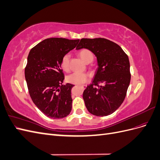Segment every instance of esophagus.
Instances as JSON below:
<instances>
[{
	"mask_svg": "<svg viewBox=\"0 0 160 160\" xmlns=\"http://www.w3.org/2000/svg\"><path fill=\"white\" fill-rule=\"evenodd\" d=\"M81 88H83V89H85V88H86V86H85V85H82V86H81Z\"/></svg>",
	"mask_w": 160,
	"mask_h": 160,
	"instance_id": "1",
	"label": "esophagus"
}]
</instances>
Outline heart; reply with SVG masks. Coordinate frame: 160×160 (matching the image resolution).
<instances>
[{"instance_id":"b5f03b06","label":"heart","mask_w":160,"mask_h":160,"mask_svg":"<svg viewBox=\"0 0 160 160\" xmlns=\"http://www.w3.org/2000/svg\"><path fill=\"white\" fill-rule=\"evenodd\" d=\"M79 55L81 59L83 60L85 63H89L93 60V54L90 50L87 49H81L79 52ZM69 59L70 55L69 54H65L62 56L61 60V67L65 71L69 70ZM88 76L85 73H81V72H73L67 77V81L70 83L75 85L83 84L88 81Z\"/></svg>"}]
</instances>
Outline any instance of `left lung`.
I'll return each instance as SVG.
<instances>
[{
    "instance_id": "1",
    "label": "left lung",
    "mask_w": 160,
    "mask_h": 160,
    "mask_svg": "<svg viewBox=\"0 0 160 160\" xmlns=\"http://www.w3.org/2000/svg\"><path fill=\"white\" fill-rule=\"evenodd\" d=\"M88 49L98 59L93 83L83 93L89 112L107 116L117 110L126 96L131 80L128 56L115 42L104 38H81L76 49Z\"/></svg>"
}]
</instances>
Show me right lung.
I'll list each match as a JSON object with an SVG mask.
<instances>
[{"mask_svg": "<svg viewBox=\"0 0 160 160\" xmlns=\"http://www.w3.org/2000/svg\"><path fill=\"white\" fill-rule=\"evenodd\" d=\"M79 41L47 38L32 48L28 55L25 76L29 95L38 109L49 118H65L71 111V91L74 85H62L65 76L61 60Z\"/></svg>", "mask_w": 160, "mask_h": 160, "instance_id": "1", "label": "right lung"}]
</instances>
